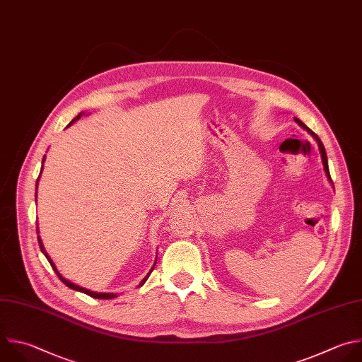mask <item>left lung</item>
I'll return each instance as SVG.
<instances>
[{
	"label": "left lung",
	"mask_w": 362,
	"mask_h": 362,
	"mask_svg": "<svg viewBox=\"0 0 362 362\" xmlns=\"http://www.w3.org/2000/svg\"><path fill=\"white\" fill-rule=\"evenodd\" d=\"M294 120H296V124H298L304 131H307L314 139H315V142H317V145H318V149H320V155H321V160H322V166H324V172H325V175H327V179H328V182L332 185V180H331V176H329V170H328V159H327V153H325V149H324V145H322V142L320 141V138L305 125V124H303L300 119H297V117H294Z\"/></svg>",
	"instance_id": "obj_1"
}]
</instances>
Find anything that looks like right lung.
<instances>
[{
  "mask_svg": "<svg viewBox=\"0 0 362 362\" xmlns=\"http://www.w3.org/2000/svg\"><path fill=\"white\" fill-rule=\"evenodd\" d=\"M82 115H85V112H79L78 113V116H75L74 119H72V122L68 125V127H71L74 122H76L78 119H81V116ZM45 155H44V158H42V168H41V172H40V176H41V173H42V169H44V162H45ZM38 180H40V177L37 179V190H38ZM35 197H37V193H35ZM37 233H40L38 231V227H37ZM38 243H40V247H41V252L45 255V257H47V260L51 263V266H52V269H54V272L57 273V276L59 277V280L66 286V287H69V288H72V290H75V291H81V293H83V294H88V296H90V297H93V298H99V300H110V298H115V297H117V294H115V293H96V291H90V290H88V288H83V287H81V286H78V284H75V283H72V281H69V280H66L65 277H62V274L58 272V269H57V266H55V263L51 260V257L48 256V253H47V250H45V247H44V245H42V240H41V237L38 235ZM155 266H156V260H155V264L152 266V269H151V272L145 276V279L139 283V286L138 287H142L145 283H146V280L149 279V276H151V273L153 272V269H155Z\"/></svg>",
  "mask_w": 362,
  "mask_h": 362,
  "instance_id": "right-lung-1",
  "label": "right lung"
}]
</instances>
